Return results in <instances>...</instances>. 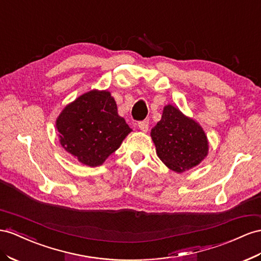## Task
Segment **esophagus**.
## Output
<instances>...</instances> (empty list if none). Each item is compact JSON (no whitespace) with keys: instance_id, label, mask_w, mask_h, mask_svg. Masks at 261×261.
Masks as SVG:
<instances>
[{"instance_id":"34e87169","label":"esophagus","mask_w":261,"mask_h":261,"mask_svg":"<svg viewBox=\"0 0 261 261\" xmlns=\"http://www.w3.org/2000/svg\"><path fill=\"white\" fill-rule=\"evenodd\" d=\"M138 127L140 130L143 132H147L148 130V127H149V121L148 119H145V121H142L138 123Z\"/></svg>"}]
</instances>
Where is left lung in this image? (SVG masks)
<instances>
[{
    "label": "left lung",
    "mask_w": 261,
    "mask_h": 261,
    "mask_svg": "<svg viewBox=\"0 0 261 261\" xmlns=\"http://www.w3.org/2000/svg\"><path fill=\"white\" fill-rule=\"evenodd\" d=\"M151 138L160 160L175 172L195 167L207 154L208 143L201 126L172 105L164 109Z\"/></svg>",
    "instance_id": "left-lung-1"
}]
</instances>
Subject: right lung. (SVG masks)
Masks as SVG:
<instances>
[{"instance_id": "1", "label": "right lung", "mask_w": 261, "mask_h": 261, "mask_svg": "<svg viewBox=\"0 0 261 261\" xmlns=\"http://www.w3.org/2000/svg\"><path fill=\"white\" fill-rule=\"evenodd\" d=\"M60 143L80 163L102 165L132 130L107 91H91L69 104L56 124Z\"/></svg>"}]
</instances>
